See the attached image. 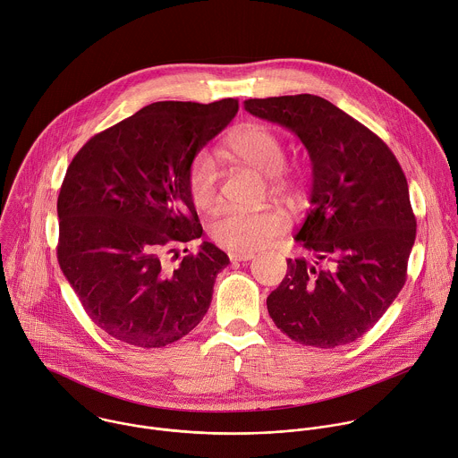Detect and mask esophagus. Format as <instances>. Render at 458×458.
<instances>
[{
	"instance_id": "34e87169",
	"label": "esophagus",
	"mask_w": 458,
	"mask_h": 458,
	"mask_svg": "<svg viewBox=\"0 0 458 458\" xmlns=\"http://www.w3.org/2000/svg\"><path fill=\"white\" fill-rule=\"evenodd\" d=\"M253 257H255V253H251V251H230V260H233V262L251 260Z\"/></svg>"
}]
</instances>
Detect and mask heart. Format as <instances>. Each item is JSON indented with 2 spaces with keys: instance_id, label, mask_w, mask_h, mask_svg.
I'll use <instances>...</instances> for the list:
<instances>
[{
  "instance_id": "heart-1",
  "label": "heart",
  "mask_w": 458,
  "mask_h": 458,
  "mask_svg": "<svg viewBox=\"0 0 458 458\" xmlns=\"http://www.w3.org/2000/svg\"><path fill=\"white\" fill-rule=\"evenodd\" d=\"M228 148L233 155L271 178V191L278 194H294L300 180L284 171L285 145L282 138L269 127L250 123L239 127L228 138ZM187 189L192 205L199 210L212 212L219 205V167L208 150H199L194 157ZM289 226L287 216L280 208L260 210H226L212 223L214 239L232 251H255L273 242Z\"/></svg>"
}]
</instances>
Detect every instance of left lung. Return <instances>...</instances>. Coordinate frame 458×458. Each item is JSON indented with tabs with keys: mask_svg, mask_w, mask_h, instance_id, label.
<instances>
[{
	"mask_svg": "<svg viewBox=\"0 0 458 458\" xmlns=\"http://www.w3.org/2000/svg\"><path fill=\"white\" fill-rule=\"evenodd\" d=\"M244 109L293 131L313 165L311 208L294 237L313 260L287 259L267 313L296 344L347 345L406 282L417 223L404 173L377 134L322 97L250 98Z\"/></svg>",
	"mask_w": 458,
	"mask_h": 458,
	"instance_id": "8db88e82",
	"label": "left lung"
}]
</instances>
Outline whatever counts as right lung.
Returning a JSON list of instances; mask_svg holds the SVG:
<instances>
[{
    "label": "right lung",
    "instance_id": "add662e5",
    "mask_svg": "<svg viewBox=\"0 0 458 458\" xmlns=\"http://www.w3.org/2000/svg\"><path fill=\"white\" fill-rule=\"evenodd\" d=\"M237 109V98L148 104L72 160L57 199V259L88 317L111 338L160 349L207 315L228 255L203 241L174 267L167 257L203 235L189 167Z\"/></svg>",
    "mask_w": 458,
    "mask_h": 458
}]
</instances>
